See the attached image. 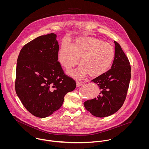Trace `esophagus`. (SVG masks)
I'll list each match as a JSON object with an SVG mask.
<instances>
[{
	"label": "esophagus",
	"instance_id": "obj_1",
	"mask_svg": "<svg viewBox=\"0 0 149 149\" xmlns=\"http://www.w3.org/2000/svg\"><path fill=\"white\" fill-rule=\"evenodd\" d=\"M83 84V83L81 81H76V85L77 86H80L81 85Z\"/></svg>",
	"mask_w": 149,
	"mask_h": 149
}]
</instances>
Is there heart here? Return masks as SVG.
<instances>
[{
  "mask_svg": "<svg viewBox=\"0 0 149 149\" xmlns=\"http://www.w3.org/2000/svg\"><path fill=\"white\" fill-rule=\"evenodd\" d=\"M115 52L109 43L102 40L88 37H78L74 44L64 40L58 52V60L63 66L70 68L77 64L80 57V65L76 69L69 70L68 73L81 79L89 73L97 76L104 72L113 61Z\"/></svg>",
  "mask_w": 149,
  "mask_h": 149,
  "instance_id": "obj_1",
  "label": "heart"
}]
</instances>
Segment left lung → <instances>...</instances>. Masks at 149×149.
<instances>
[{
  "label": "left lung",
  "mask_w": 149,
  "mask_h": 149,
  "mask_svg": "<svg viewBox=\"0 0 149 149\" xmlns=\"http://www.w3.org/2000/svg\"><path fill=\"white\" fill-rule=\"evenodd\" d=\"M115 56L111 68L93 79L100 89L99 95L84 103L92 115L104 118L117 112L123 106L131 79V66L120 45L114 41Z\"/></svg>",
  "instance_id": "left-lung-1"
}]
</instances>
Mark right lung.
I'll return each mask as SVG.
<instances>
[{"label": "right lung", "mask_w": 149, "mask_h": 149, "mask_svg": "<svg viewBox=\"0 0 149 149\" xmlns=\"http://www.w3.org/2000/svg\"><path fill=\"white\" fill-rule=\"evenodd\" d=\"M54 33L26 44L17 60L15 91L26 109L44 118L57 111L76 82L65 75L58 61L59 45Z\"/></svg>", "instance_id": "right-lung-1"}]
</instances>
